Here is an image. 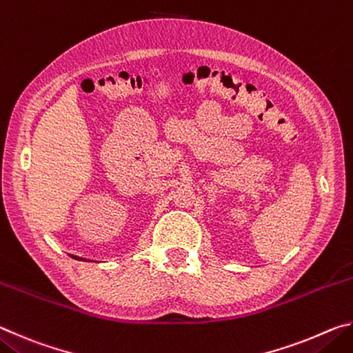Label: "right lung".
Listing matches in <instances>:
<instances>
[{
    "label": "right lung",
    "mask_w": 353,
    "mask_h": 353,
    "mask_svg": "<svg viewBox=\"0 0 353 353\" xmlns=\"http://www.w3.org/2000/svg\"><path fill=\"white\" fill-rule=\"evenodd\" d=\"M76 259H77V256H76Z\"/></svg>",
    "instance_id": "1"
}]
</instances>
